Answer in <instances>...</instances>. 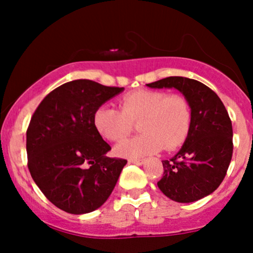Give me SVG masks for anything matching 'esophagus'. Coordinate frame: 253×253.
<instances>
[{
    "instance_id": "obj_1",
    "label": "esophagus",
    "mask_w": 253,
    "mask_h": 253,
    "mask_svg": "<svg viewBox=\"0 0 253 253\" xmlns=\"http://www.w3.org/2000/svg\"><path fill=\"white\" fill-rule=\"evenodd\" d=\"M128 162L135 165H143L145 163V159H129Z\"/></svg>"
}]
</instances>
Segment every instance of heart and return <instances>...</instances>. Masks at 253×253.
<instances>
[{
	"instance_id": "heart-1",
	"label": "heart",
	"mask_w": 253,
	"mask_h": 253,
	"mask_svg": "<svg viewBox=\"0 0 253 253\" xmlns=\"http://www.w3.org/2000/svg\"><path fill=\"white\" fill-rule=\"evenodd\" d=\"M121 110L112 104L98 107L94 114L95 128L104 139L121 141L139 121L143 134L117 146V153L126 158H139L164 146L173 150L187 138L191 110L182 95H168L163 90H136L120 100Z\"/></svg>"
}]
</instances>
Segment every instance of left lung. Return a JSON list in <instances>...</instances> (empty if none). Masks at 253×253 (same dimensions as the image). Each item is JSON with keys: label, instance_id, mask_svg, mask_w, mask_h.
Wrapping results in <instances>:
<instances>
[{"label": "left lung", "instance_id": "obj_1", "mask_svg": "<svg viewBox=\"0 0 253 253\" xmlns=\"http://www.w3.org/2000/svg\"><path fill=\"white\" fill-rule=\"evenodd\" d=\"M146 85L178 90L191 110L184 144L172 158L162 161L164 173L157 185L179 203L211 195L225 178L233 152L232 123L221 100L207 85L187 77H167Z\"/></svg>", "mask_w": 253, "mask_h": 253}]
</instances>
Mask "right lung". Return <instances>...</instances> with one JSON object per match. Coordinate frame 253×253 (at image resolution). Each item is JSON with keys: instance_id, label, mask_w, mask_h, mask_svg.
<instances>
[{"instance_id": "add662e5", "label": "right lung", "mask_w": 253, "mask_h": 253, "mask_svg": "<svg viewBox=\"0 0 253 253\" xmlns=\"http://www.w3.org/2000/svg\"><path fill=\"white\" fill-rule=\"evenodd\" d=\"M124 90L90 80L71 81L51 91L34 112L26 140L28 169L59 210L90 213L114 189L127 161L106 156L110 146L95 128L94 114Z\"/></svg>"}]
</instances>
